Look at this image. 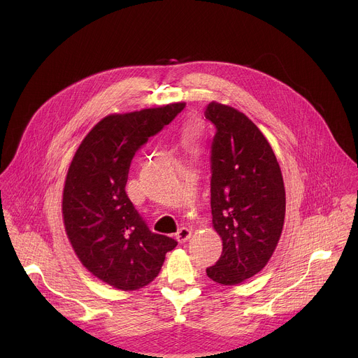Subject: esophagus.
I'll return each instance as SVG.
<instances>
[{"label": "esophagus", "mask_w": 358, "mask_h": 358, "mask_svg": "<svg viewBox=\"0 0 358 358\" xmlns=\"http://www.w3.org/2000/svg\"><path fill=\"white\" fill-rule=\"evenodd\" d=\"M189 236H191V231H189L188 228H185V227L180 228V229H178V232L176 234V239H177L180 243H182V242L188 241V239H189Z\"/></svg>", "instance_id": "1"}]
</instances>
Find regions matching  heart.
Wrapping results in <instances>:
<instances>
[{"label": "heart", "mask_w": 358, "mask_h": 358, "mask_svg": "<svg viewBox=\"0 0 358 358\" xmlns=\"http://www.w3.org/2000/svg\"><path fill=\"white\" fill-rule=\"evenodd\" d=\"M198 133H199V130H198V126H196L195 123H192V122L187 123V124L184 126V130H182L184 141H185V143H191L192 140H195V137L198 136Z\"/></svg>", "instance_id": "1"}]
</instances>
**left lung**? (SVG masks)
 Masks as SVG:
<instances>
[{
  "label": "left lung",
  "instance_id": "left-lung-1",
  "mask_svg": "<svg viewBox=\"0 0 358 358\" xmlns=\"http://www.w3.org/2000/svg\"><path fill=\"white\" fill-rule=\"evenodd\" d=\"M211 213L222 255L207 275L236 285L261 272L282 234L286 196L280 167L261 130L234 108L210 103Z\"/></svg>",
  "mask_w": 358,
  "mask_h": 358
}]
</instances>
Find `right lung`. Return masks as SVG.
I'll list each match as a JSON object with an SVG mask.
<instances>
[{"label": "right lung", "mask_w": 358, "mask_h": 358, "mask_svg": "<svg viewBox=\"0 0 358 358\" xmlns=\"http://www.w3.org/2000/svg\"><path fill=\"white\" fill-rule=\"evenodd\" d=\"M184 108L173 103L105 117L83 138L68 170L62 201L68 238L83 266L116 289L150 283L177 246L150 231L126 182L136 152Z\"/></svg>", "instance_id": "add662e5"}]
</instances>
